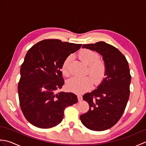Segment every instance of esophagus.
I'll return each instance as SVG.
<instances>
[{
    "mask_svg": "<svg viewBox=\"0 0 146 146\" xmlns=\"http://www.w3.org/2000/svg\"><path fill=\"white\" fill-rule=\"evenodd\" d=\"M77 97H78V101H82V100L83 98H82V95H78V96H77Z\"/></svg>",
    "mask_w": 146,
    "mask_h": 146,
    "instance_id": "esophagus-1",
    "label": "esophagus"
}]
</instances>
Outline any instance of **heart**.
Returning <instances> with one entry per match:
<instances>
[{
	"label": "heart",
	"mask_w": 146,
	"mask_h": 146,
	"mask_svg": "<svg viewBox=\"0 0 146 146\" xmlns=\"http://www.w3.org/2000/svg\"><path fill=\"white\" fill-rule=\"evenodd\" d=\"M79 57L81 60L88 66L89 73L96 84L100 83L105 75L106 66L103 61L98 60L99 56L97 52L90 49H84L79 52ZM72 56H69L63 61L61 66L63 75L68 76L70 75V64ZM93 81L90 77L86 76L83 78L74 76L68 80L66 88L69 91L76 94H82L91 88Z\"/></svg>",
	"instance_id": "obj_1"
}]
</instances>
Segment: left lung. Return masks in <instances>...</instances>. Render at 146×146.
<instances>
[{
	"label": "left lung",
	"instance_id": "obj_1",
	"mask_svg": "<svg viewBox=\"0 0 146 146\" xmlns=\"http://www.w3.org/2000/svg\"><path fill=\"white\" fill-rule=\"evenodd\" d=\"M82 48L102 56L106 73L97 89L83 96L90 108L80 115V120L92 131H105L116 124L125 109L131 81L129 63L119 49L104 41L83 44Z\"/></svg>",
	"mask_w": 146,
	"mask_h": 146
}]
</instances>
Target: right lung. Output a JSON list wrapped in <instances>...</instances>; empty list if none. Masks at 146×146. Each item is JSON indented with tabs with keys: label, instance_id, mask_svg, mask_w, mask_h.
Segmentation results:
<instances>
[{
	"label": "right lung",
	"instance_id": "1",
	"mask_svg": "<svg viewBox=\"0 0 146 146\" xmlns=\"http://www.w3.org/2000/svg\"><path fill=\"white\" fill-rule=\"evenodd\" d=\"M82 45L44 39L27 51L21 67L18 94L21 110L32 125L41 129L57 125L65 108L78 102L73 93L55 92L64 83L61 71L63 61Z\"/></svg>",
	"mask_w": 146,
	"mask_h": 146
}]
</instances>
